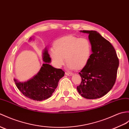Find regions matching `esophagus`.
Here are the masks:
<instances>
[{"mask_svg": "<svg viewBox=\"0 0 129 129\" xmlns=\"http://www.w3.org/2000/svg\"><path fill=\"white\" fill-rule=\"evenodd\" d=\"M65 75H67L68 76H71L72 75H73V73H68V72H66Z\"/></svg>", "mask_w": 129, "mask_h": 129, "instance_id": "34e87169", "label": "esophagus"}]
</instances>
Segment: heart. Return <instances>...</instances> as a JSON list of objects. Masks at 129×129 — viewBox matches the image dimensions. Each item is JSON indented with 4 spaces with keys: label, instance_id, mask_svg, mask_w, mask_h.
<instances>
[{
    "label": "heart",
    "instance_id": "obj_1",
    "mask_svg": "<svg viewBox=\"0 0 129 129\" xmlns=\"http://www.w3.org/2000/svg\"><path fill=\"white\" fill-rule=\"evenodd\" d=\"M92 51V45L88 38L70 35L55 41L54 48L50 49V55L56 68H61L66 59L68 68L74 69L85 67L90 59Z\"/></svg>",
    "mask_w": 129,
    "mask_h": 129
}]
</instances>
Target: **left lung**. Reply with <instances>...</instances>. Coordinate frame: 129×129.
<instances>
[{
  "label": "left lung",
  "mask_w": 129,
  "mask_h": 129,
  "mask_svg": "<svg viewBox=\"0 0 129 129\" xmlns=\"http://www.w3.org/2000/svg\"><path fill=\"white\" fill-rule=\"evenodd\" d=\"M81 32L89 34L92 53L87 63L79 73L81 82L77 89L83 97L97 99L106 94L115 84L119 59L112 44L97 31Z\"/></svg>",
  "instance_id": "obj_1"
}]
</instances>
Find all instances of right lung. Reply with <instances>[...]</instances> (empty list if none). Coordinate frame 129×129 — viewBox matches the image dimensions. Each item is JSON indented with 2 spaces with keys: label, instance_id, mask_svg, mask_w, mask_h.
<instances>
[{
  "label": "right lung",
  "instance_id": "obj_1",
  "mask_svg": "<svg viewBox=\"0 0 129 129\" xmlns=\"http://www.w3.org/2000/svg\"><path fill=\"white\" fill-rule=\"evenodd\" d=\"M43 64L39 73L27 82H19L14 79L17 88L25 97L35 101L47 100L52 95L58 86L59 80L65 72L49 64L50 58L46 50L43 53Z\"/></svg>",
  "mask_w": 129,
  "mask_h": 129
}]
</instances>
